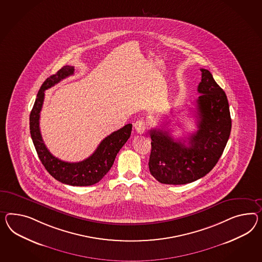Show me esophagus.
I'll list each match as a JSON object with an SVG mask.
<instances>
[{"instance_id": "34e87169", "label": "esophagus", "mask_w": 262, "mask_h": 262, "mask_svg": "<svg viewBox=\"0 0 262 262\" xmlns=\"http://www.w3.org/2000/svg\"><path fill=\"white\" fill-rule=\"evenodd\" d=\"M134 127L138 134H144L145 129H146V123L143 120H140V121L135 122Z\"/></svg>"}]
</instances>
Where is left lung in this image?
I'll return each mask as SVG.
<instances>
[{
  "mask_svg": "<svg viewBox=\"0 0 262 262\" xmlns=\"http://www.w3.org/2000/svg\"><path fill=\"white\" fill-rule=\"evenodd\" d=\"M198 86V130L186 140H174L169 131H150L151 154L149 170L164 184H186L208 174L222 157L231 133L232 121L225 92L211 72L201 69ZM188 142V145L185 142Z\"/></svg>",
  "mask_w": 262,
  "mask_h": 262,
  "instance_id": "8db88e82",
  "label": "left lung"
}]
</instances>
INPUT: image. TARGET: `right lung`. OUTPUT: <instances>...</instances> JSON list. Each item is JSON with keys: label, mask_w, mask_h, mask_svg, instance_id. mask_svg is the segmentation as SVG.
<instances>
[{"label": "right lung", "mask_w": 262, "mask_h": 262, "mask_svg": "<svg viewBox=\"0 0 262 262\" xmlns=\"http://www.w3.org/2000/svg\"><path fill=\"white\" fill-rule=\"evenodd\" d=\"M73 74L74 68L66 66L43 81L29 117L30 135L39 159L54 179L72 186H89L99 182L107 174L114 163L116 156L130 138L132 124H126L103 139L94 153L84 161L67 162L54 157L42 141L40 131L39 120L45 99V91Z\"/></svg>", "instance_id": "1"}]
</instances>
